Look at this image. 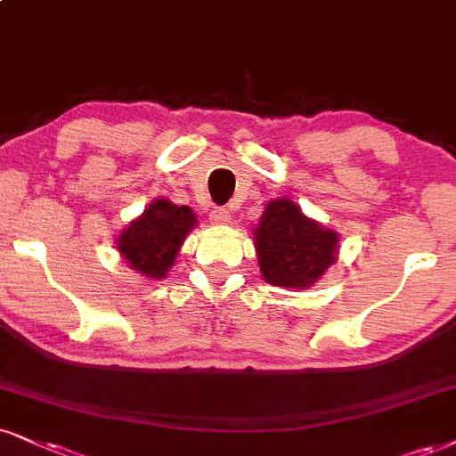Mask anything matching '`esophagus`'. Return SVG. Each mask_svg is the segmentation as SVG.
<instances>
[{
  "label": "esophagus",
  "mask_w": 456,
  "mask_h": 456,
  "mask_svg": "<svg viewBox=\"0 0 456 456\" xmlns=\"http://www.w3.org/2000/svg\"><path fill=\"white\" fill-rule=\"evenodd\" d=\"M209 219H211V224H216V226H228L230 219H232V216H230L226 209H222V207H219V209H213L211 211V217Z\"/></svg>",
  "instance_id": "34e87169"
}]
</instances>
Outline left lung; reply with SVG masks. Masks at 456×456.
<instances>
[{"instance_id":"left-lung-1","label":"left lung","mask_w":456,"mask_h":456,"mask_svg":"<svg viewBox=\"0 0 456 456\" xmlns=\"http://www.w3.org/2000/svg\"><path fill=\"white\" fill-rule=\"evenodd\" d=\"M251 232L262 277L274 288H311L338 260L340 234L285 196L268 200Z\"/></svg>"}]
</instances>
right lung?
Segmentation results:
<instances>
[{
  "label": "right lung",
  "instance_id": "1",
  "mask_svg": "<svg viewBox=\"0 0 456 456\" xmlns=\"http://www.w3.org/2000/svg\"><path fill=\"white\" fill-rule=\"evenodd\" d=\"M199 226L196 213L168 199H154L139 217L118 234L116 249L128 268L151 281L165 279L175 264L190 230Z\"/></svg>",
  "mask_w": 456,
  "mask_h": 456
}]
</instances>
